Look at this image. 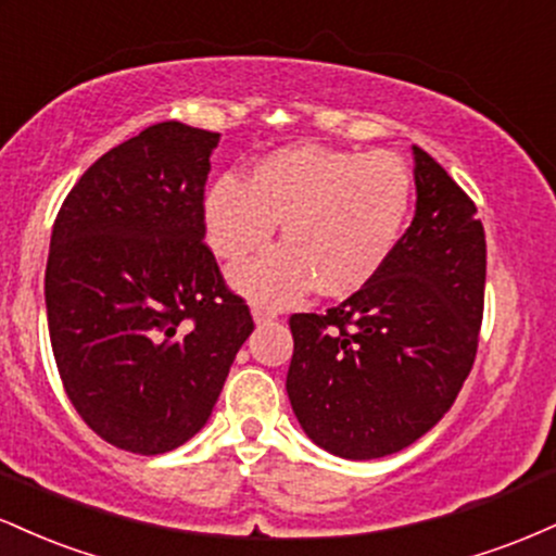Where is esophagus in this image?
I'll use <instances>...</instances> for the list:
<instances>
[{"mask_svg":"<svg viewBox=\"0 0 556 556\" xmlns=\"http://www.w3.org/2000/svg\"><path fill=\"white\" fill-rule=\"evenodd\" d=\"M277 308H271V305H264V303H253V318H256V324H266V321H274L277 318Z\"/></svg>","mask_w":556,"mask_h":556,"instance_id":"esophagus-1","label":"esophagus"}]
</instances>
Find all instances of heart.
Masks as SVG:
<instances>
[{
	"instance_id": "obj_1",
	"label": "heart",
	"mask_w": 556,
	"mask_h": 556,
	"mask_svg": "<svg viewBox=\"0 0 556 556\" xmlns=\"http://www.w3.org/2000/svg\"><path fill=\"white\" fill-rule=\"evenodd\" d=\"M413 208V172L394 154L287 146L227 175L203 201L212 251L240 264L264 251L282 222V248L242 266L232 282L258 303H287L314 285L348 298L387 266Z\"/></svg>"
}]
</instances>
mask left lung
<instances>
[{
	"mask_svg": "<svg viewBox=\"0 0 556 556\" xmlns=\"http://www.w3.org/2000/svg\"><path fill=\"white\" fill-rule=\"evenodd\" d=\"M416 216L392 258L327 314H292L287 394L331 455L405 450L455 402L478 350L486 235L476 203L413 146Z\"/></svg>",
	"mask_w": 556,
	"mask_h": 556,
	"instance_id": "left-lung-1",
	"label": "left lung"
}]
</instances>
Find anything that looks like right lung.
Wrapping results in <instances>:
<instances>
[{"label":"right lung","instance_id":"right-lung-1","mask_svg":"<svg viewBox=\"0 0 556 556\" xmlns=\"http://www.w3.org/2000/svg\"><path fill=\"white\" fill-rule=\"evenodd\" d=\"M219 132L156 123L83 172L54 219L43 295L70 402L93 433L162 455L212 416L248 303L203 242Z\"/></svg>","mask_w":556,"mask_h":556}]
</instances>
